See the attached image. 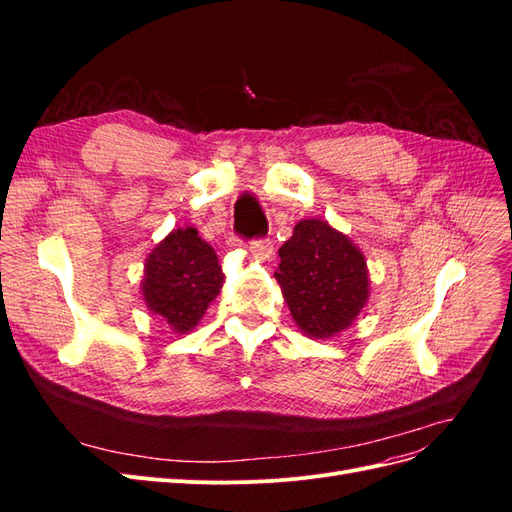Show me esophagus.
I'll return each mask as SVG.
<instances>
[{
    "label": "esophagus",
    "instance_id": "1",
    "mask_svg": "<svg viewBox=\"0 0 512 512\" xmlns=\"http://www.w3.org/2000/svg\"><path fill=\"white\" fill-rule=\"evenodd\" d=\"M247 250H250V254H252L254 258L265 260V258H269V256H271V252H273V245H271V241H269V239H256V241H252V243H250V247H247Z\"/></svg>",
    "mask_w": 512,
    "mask_h": 512
}]
</instances>
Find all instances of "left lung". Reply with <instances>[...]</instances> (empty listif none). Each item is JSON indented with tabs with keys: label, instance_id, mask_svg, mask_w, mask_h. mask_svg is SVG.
<instances>
[{
	"label": "left lung",
	"instance_id": "left-lung-1",
	"mask_svg": "<svg viewBox=\"0 0 512 512\" xmlns=\"http://www.w3.org/2000/svg\"><path fill=\"white\" fill-rule=\"evenodd\" d=\"M273 273L294 324L312 339H329L352 327L369 299L363 252L327 220L297 222L280 247Z\"/></svg>",
	"mask_w": 512,
	"mask_h": 512
}]
</instances>
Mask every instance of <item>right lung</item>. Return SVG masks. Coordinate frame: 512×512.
<instances>
[{
	"label": "right lung",
	"instance_id": "add662e5",
	"mask_svg": "<svg viewBox=\"0 0 512 512\" xmlns=\"http://www.w3.org/2000/svg\"><path fill=\"white\" fill-rule=\"evenodd\" d=\"M226 275L213 247L194 226L170 230L145 260L141 294L149 312L173 333L198 327L209 303L218 297Z\"/></svg>",
	"mask_w": 512,
	"mask_h": 512
}]
</instances>
